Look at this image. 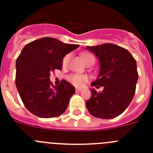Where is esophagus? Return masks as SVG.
<instances>
[{
	"mask_svg": "<svg viewBox=\"0 0 153 153\" xmlns=\"http://www.w3.org/2000/svg\"><path fill=\"white\" fill-rule=\"evenodd\" d=\"M82 90V88H76V92H81Z\"/></svg>",
	"mask_w": 153,
	"mask_h": 153,
	"instance_id": "34e87169",
	"label": "esophagus"
}]
</instances>
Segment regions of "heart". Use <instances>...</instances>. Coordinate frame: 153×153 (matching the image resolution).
Segmentation results:
<instances>
[{
	"label": "heart",
	"mask_w": 153,
	"mask_h": 153,
	"mask_svg": "<svg viewBox=\"0 0 153 153\" xmlns=\"http://www.w3.org/2000/svg\"><path fill=\"white\" fill-rule=\"evenodd\" d=\"M69 59H70V54L65 55L62 60L63 66H67V65H68V63L69 61ZM82 59L83 61H85V63H87L89 60H91V59H95V57L92 54L87 53L82 54ZM68 80L71 83H72L74 85H75V86H82L85 82H88V78L87 75H85V74H69L68 76Z\"/></svg>",
	"instance_id": "obj_1"
}]
</instances>
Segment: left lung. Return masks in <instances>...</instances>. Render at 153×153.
I'll list each match as a JSON object with an SVG mask.
<instances>
[{
  "label": "left lung",
  "instance_id": "8db88e82",
  "mask_svg": "<svg viewBox=\"0 0 153 153\" xmlns=\"http://www.w3.org/2000/svg\"><path fill=\"white\" fill-rule=\"evenodd\" d=\"M98 57L100 71L92 86L103 87L102 92L91 89L90 99L85 105L93 117L111 119L128 108L134 98L138 74L135 59L130 52L113 43L89 47Z\"/></svg>",
  "mask_w": 153,
  "mask_h": 153
}]
</instances>
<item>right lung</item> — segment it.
<instances>
[{
    "label": "right lung",
    "instance_id": "obj_1",
    "mask_svg": "<svg viewBox=\"0 0 153 153\" xmlns=\"http://www.w3.org/2000/svg\"><path fill=\"white\" fill-rule=\"evenodd\" d=\"M79 45L66 44L51 37L28 43L16 60L15 84L26 109L39 117H56L65 113L75 88L62 80L53 85L51 72L61 70L65 55Z\"/></svg>",
    "mask_w": 153,
    "mask_h": 153
}]
</instances>
